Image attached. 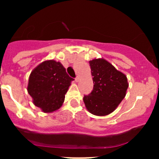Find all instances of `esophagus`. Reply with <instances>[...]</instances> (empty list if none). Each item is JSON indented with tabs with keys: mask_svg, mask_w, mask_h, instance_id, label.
Instances as JSON below:
<instances>
[{
	"mask_svg": "<svg viewBox=\"0 0 159 159\" xmlns=\"http://www.w3.org/2000/svg\"><path fill=\"white\" fill-rule=\"evenodd\" d=\"M79 81H80V77H79V76H77V77L75 78V81L78 82Z\"/></svg>",
	"mask_w": 159,
	"mask_h": 159,
	"instance_id": "esophagus-1",
	"label": "esophagus"
}]
</instances>
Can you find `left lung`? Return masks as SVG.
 <instances>
[{"instance_id":"1","label":"left lung","mask_w":159,"mask_h":159,"mask_svg":"<svg viewBox=\"0 0 159 159\" xmlns=\"http://www.w3.org/2000/svg\"><path fill=\"white\" fill-rule=\"evenodd\" d=\"M93 89L83 100L86 108L96 116L112 113L125 98L129 87L127 77L103 58L89 61Z\"/></svg>"}]
</instances>
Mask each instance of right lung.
I'll return each instance as SVG.
<instances>
[{"mask_svg": "<svg viewBox=\"0 0 159 159\" xmlns=\"http://www.w3.org/2000/svg\"><path fill=\"white\" fill-rule=\"evenodd\" d=\"M73 80L60 62L45 61L30 73L27 92L32 97L34 105L44 113H52L62 106L65 95Z\"/></svg>", "mask_w": 159, "mask_h": 159, "instance_id": "obj_1", "label": "right lung"}]
</instances>
